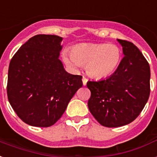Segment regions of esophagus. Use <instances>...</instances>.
Listing matches in <instances>:
<instances>
[{
	"label": "esophagus",
	"mask_w": 157,
	"mask_h": 157,
	"mask_svg": "<svg viewBox=\"0 0 157 157\" xmlns=\"http://www.w3.org/2000/svg\"><path fill=\"white\" fill-rule=\"evenodd\" d=\"M82 84L84 85H86L87 84V78L86 77H82Z\"/></svg>",
	"instance_id": "1"
}]
</instances>
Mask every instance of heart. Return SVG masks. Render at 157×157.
Wrapping results in <instances>:
<instances>
[{
	"mask_svg": "<svg viewBox=\"0 0 157 157\" xmlns=\"http://www.w3.org/2000/svg\"><path fill=\"white\" fill-rule=\"evenodd\" d=\"M64 61L73 68L86 65L90 77L102 79L110 77L117 70L122 59V51L117 45L107 43H81L73 47L71 52L62 54Z\"/></svg>",
	"mask_w": 157,
	"mask_h": 157,
	"instance_id": "obj_1",
	"label": "heart"
}]
</instances>
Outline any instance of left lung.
Listing matches in <instances>:
<instances>
[{
    "label": "left lung",
    "instance_id": "obj_1",
    "mask_svg": "<svg viewBox=\"0 0 157 157\" xmlns=\"http://www.w3.org/2000/svg\"><path fill=\"white\" fill-rule=\"evenodd\" d=\"M124 56L110 77L88 81L91 91L87 105L101 124L120 127L133 122L145 106L150 95V66L135 45L117 39Z\"/></svg>",
    "mask_w": 157,
    "mask_h": 157
}]
</instances>
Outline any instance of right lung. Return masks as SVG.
<instances>
[{
    "label": "right lung",
    "instance_id": "obj_1",
    "mask_svg": "<svg viewBox=\"0 0 157 157\" xmlns=\"http://www.w3.org/2000/svg\"><path fill=\"white\" fill-rule=\"evenodd\" d=\"M63 38L38 34L22 45L10 62L7 96L24 123L49 127L61 117L82 76L66 72L59 59Z\"/></svg>",
    "mask_w": 157,
    "mask_h": 157
}]
</instances>
